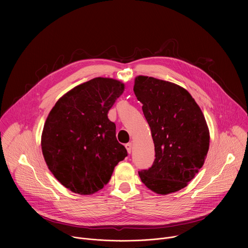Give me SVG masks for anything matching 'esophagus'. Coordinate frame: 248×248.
Masks as SVG:
<instances>
[{
    "label": "esophagus",
    "mask_w": 248,
    "mask_h": 248,
    "mask_svg": "<svg viewBox=\"0 0 248 248\" xmlns=\"http://www.w3.org/2000/svg\"><path fill=\"white\" fill-rule=\"evenodd\" d=\"M125 148H126L127 152L130 154V153H131V151H132V143H131V142L126 143V144H125Z\"/></svg>",
    "instance_id": "obj_1"
}]
</instances>
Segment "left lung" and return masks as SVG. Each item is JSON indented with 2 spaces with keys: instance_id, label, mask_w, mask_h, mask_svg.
<instances>
[{
  "instance_id": "8db88e82",
  "label": "left lung",
  "mask_w": 248,
  "mask_h": 248,
  "mask_svg": "<svg viewBox=\"0 0 248 248\" xmlns=\"http://www.w3.org/2000/svg\"><path fill=\"white\" fill-rule=\"evenodd\" d=\"M134 94L142 103L155 145L151 168L140 180L158 194L187 186L202 168L209 149V129L191 95L174 83L149 77L135 78Z\"/></svg>"
}]
</instances>
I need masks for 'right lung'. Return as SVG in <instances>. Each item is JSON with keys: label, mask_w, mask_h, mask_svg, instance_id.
Returning a JSON list of instances; mask_svg holds the SVG:
<instances>
[{"label": "right lung", "mask_w": 248, "mask_h": 248, "mask_svg": "<svg viewBox=\"0 0 248 248\" xmlns=\"http://www.w3.org/2000/svg\"><path fill=\"white\" fill-rule=\"evenodd\" d=\"M124 85L96 78L64 94L44 124L41 146L55 178L73 192L89 195L107 185L115 167L127 156L116 137L108 112Z\"/></svg>", "instance_id": "add662e5"}]
</instances>
